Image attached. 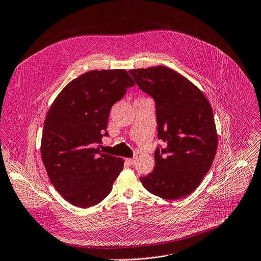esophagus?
Segmentation results:
<instances>
[{
	"label": "esophagus",
	"instance_id": "1",
	"mask_svg": "<svg viewBox=\"0 0 261 261\" xmlns=\"http://www.w3.org/2000/svg\"><path fill=\"white\" fill-rule=\"evenodd\" d=\"M126 161H127L128 164L133 165V164H135V161H136V160H135V158H128Z\"/></svg>",
	"mask_w": 261,
	"mask_h": 261
}]
</instances>
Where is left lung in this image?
<instances>
[{
    "mask_svg": "<svg viewBox=\"0 0 261 261\" xmlns=\"http://www.w3.org/2000/svg\"><path fill=\"white\" fill-rule=\"evenodd\" d=\"M141 90L154 98L158 137L154 171L140 182L151 194L178 200L196 191L218 149L211 105L193 82L167 66L130 69Z\"/></svg>",
    "mask_w": 261,
    "mask_h": 261,
    "instance_id": "1",
    "label": "left lung"
}]
</instances>
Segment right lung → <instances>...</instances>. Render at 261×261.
Returning a JSON list of instances; mask_svg holds the SVG:
<instances>
[{"mask_svg": "<svg viewBox=\"0 0 261 261\" xmlns=\"http://www.w3.org/2000/svg\"><path fill=\"white\" fill-rule=\"evenodd\" d=\"M135 83L126 69L90 70L70 81L52 103L43 124L40 153L56 191L81 208L111 192L123 158L101 153L110 109Z\"/></svg>", "mask_w": 261, "mask_h": 261, "instance_id": "1", "label": "right lung"}]
</instances>
